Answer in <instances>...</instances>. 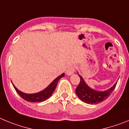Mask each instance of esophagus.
<instances>
[{
    "label": "esophagus",
    "mask_w": 129,
    "mask_h": 129,
    "mask_svg": "<svg viewBox=\"0 0 129 129\" xmlns=\"http://www.w3.org/2000/svg\"><path fill=\"white\" fill-rule=\"evenodd\" d=\"M76 70H75L74 67H73V66H70V67H68V68L66 70V74H67L68 76H71L75 72Z\"/></svg>",
    "instance_id": "34e87169"
}]
</instances>
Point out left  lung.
I'll use <instances>...</instances> for the list:
<instances>
[{
  "label": "left lung",
  "mask_w": 129,
  "mask_h": 129,
  "mask_svg": "<svg viewBox=\"0 0 129 129\" xmlns=\"http://www.w3.org/2000/svg\"><path fill=\"white\" fill-rule=\"evenodd\" d=\"M80 77V83L76 88V93L77 97L84 103L88 104H98L107 100L114 90L117 82L109 89L104 91H98L90 87L85 81L81 76L79 74Z\"/></svg>",
  "instance_id": "obj_1"
}]
</instances>
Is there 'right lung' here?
<instances>
[{"instance_id": "obj_1", "label": "right lung", "mask_w": 129, "mask_h": 129, "mask_svg": "<svg viewBox=\"0 0 129 129\" xmlns=\"http://www.w3.org/2000/svg\"><path fill=\"white\" fill-rule=\"evenodd\" d=\"M64 76V74L62 73V74L58 76L57 78H55L52 83L48 85L46 88H45L44 90L40 91V92L34 93V94H26L24 92H22L18 90L13 84V86L15 89L16 92H17L19 95H20L22 99L25 100L26 101H29V102H33V103H36V102H43L45 100H48L51 97L53 92H54L57 85L58 81L61 78Z\"/></svg>"}]
</instances>
